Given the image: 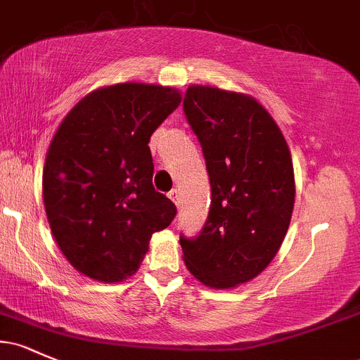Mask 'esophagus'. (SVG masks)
Here are the masks:
<instances>
[{
	"label": "esophagus",
	"instance_id": "34e87169",
	"mask_svg": "<svg viewBox=\"0 0 360 360\" xmlns=\"http://www.w3.org/2000/svg\"><path fill=\"white\" fill-rule=\"evenodd\" d=\"M169 198L174 201L176 206H179V203H181V201H179V189H172V191L169 193Z\"/></svg>",
	"mask_w": 360,
	"mask_h": 360
}]
</instances>
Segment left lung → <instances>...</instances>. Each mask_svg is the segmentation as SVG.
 Returning a JSON list of instances; mask_svg holds the SVG:
<instances>
[{"mask_svg": "<svg viewBox=\"0 0 360 360\" xmlns=\"http://www.w3.org/2000/svg\"><path fill=\"white\" fill-rule=\"evenodd\" d=\"M184 111L212 183L203 232L181 237L186 267L205 286L252 281L278 254L295 208V169L283 131L250 94L191 84Z\"/></svg>", "mask_w": 360, "mask_h": 360, "instance_id": "8db88e82", "label": "left lung"}]
</instances>
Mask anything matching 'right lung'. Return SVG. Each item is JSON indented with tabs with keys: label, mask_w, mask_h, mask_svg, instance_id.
<instances>
[{
	"label": "right lung",
	"mask_w": 360,
	"mask_h": 360,
	"mask_svg": "<svg viewBox=\"0 0 360 360\" xmlns=\"http://www.w3.org/2000/svg\"><path fill=\"white\" fill-rule=\"evenodd\" d=\"M181 100L171 86H103L53 134L42 176L45 213L64 257L86 278L110 284L135 274L152 233L174 220V203L152 186L148 142Z\"/></svg>",
	"instance_id": "obj_1"
}]
</instances>
